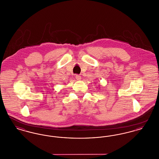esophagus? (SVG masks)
Returning a JSON list of instances; mask_svg holds the SVG:
<instances>
[{
  "label": "esophagus",
  "instance_id": "1",
  "mask_svg": "<svg viewBox=\"0 0 159 159\" xmlns=\"http://www.w3.org/2000/svg\"><path fill=\"white\" fill-rule=\"evenodd\" d=\"M75 77H76V79L77 80H80V79H81V76L80 75H76Z\"/></svg>",
  "mask_w": 159,
  "mask_h": 159
}]
</instances>
